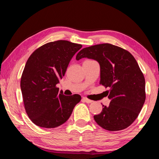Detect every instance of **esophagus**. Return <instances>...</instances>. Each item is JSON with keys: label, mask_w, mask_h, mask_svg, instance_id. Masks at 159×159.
Here are the masks:
<instances>
[{"label": "esophagus", "mask_w": 159, "mask_h": 159, "mask_svg": "<svg viewBox=\"0 0 159 159\" xmlns=\"http://www.w3.org/2000/svg\"><path fill=\"white\" fill-rule=\"evenodd\" d=\"M82 100L84 101V102H85L87 103H92L93 102L92 100H89L88 98H85V97H83V98H82Z\"/></svg>", "instance_id": "obj_1"}]
</instances>
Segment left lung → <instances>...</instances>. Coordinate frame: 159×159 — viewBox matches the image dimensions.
Returning <instances> with one entry per match:
<instances>
[{"label":"left lung","mask_w":159,"mask_h":159,"mask_svg":"<svg viewBox=\"0 0 159 159\" xmlns=\"http://www.w3.org/2000/svg\"><path fill=\"white\" fill-rule=\"evenodd\" d=\"M82 58L99 63L100 84L110 88L109 106L103 105L102 112L93 116L96 122L109 131L126 128L139 116L146 100L145 78L137 61L127 50L110 43L82 49L76 59Z\"/></svg>","instance_id":"8db88e82"}]
</instances>
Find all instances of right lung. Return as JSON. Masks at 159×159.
Returning a JSON list of instances; mask_svg holds the SVG:
<instances>
[{
	"mask_svg": "<svg viewBox=\"0 0 159 159\" xmlns=\"http://www.w3.org/2000/svg\"><path fill=\"white\" fill-rule=\"evenodd\" d=\"M82 48L66 40L47 43L35 50L26 63L21 77L24 105L37 126L58 127L69 119L81 97L64 96L57 87L65 75L70 60Z\"/></svg>",
	"mask_w": 159,
	"mask_h": 159,
	"instance_id": "1",
	"label": "right lung"
}]
</instances>
